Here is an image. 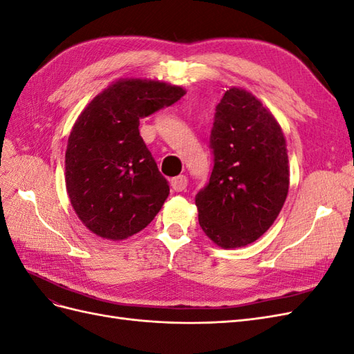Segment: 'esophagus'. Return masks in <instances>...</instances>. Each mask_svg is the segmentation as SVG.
I'll return each mask as SVG.
<instances>
[{
  "mask_svg": "<svg viewBox=\"0 0 354 354\" xmlns=\"http://www.w3.org/2000/svg\"><path fill=\"white\" fill-rule=\"evenodd\" d=\"M171 187L176 192H183L187 187V177L186 176H177L171 178Z\"/></svg>",
  "mask_w": 354,
  "mask_h": 354,
  "instance_id": "1",
  "label": "esophagus"
}]
</instances>
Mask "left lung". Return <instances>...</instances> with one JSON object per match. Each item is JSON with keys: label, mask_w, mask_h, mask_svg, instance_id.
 Here are the masks:
<instances>
[{"label": "left lung", "mask_w": 354, "mask_h": 354, "mask_svg": "<svg viewBox=\"0 0 354 354\" xmlns=\"http://www.w3.org/2000/svg\"><path fill=\"white\" fill-rule=\"evenodd\" d=\"M209 147L212 173L195 198L199 226L221 248H239L269 230L283 207L285 137L255 95L233 87L216 106Z\"/></svg>", "instance_id": "1"}]
</instances>
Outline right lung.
I'll list each match as a JSON object with an SVG mask.
<instances>
[{
    "label": "right lung",
    "instance_id": "add662e5",
    "mask_svg": "<svg viewBox=\"0 0 354 354\" xmlns=\"http://www.w3.org/2000/svg\"><path fill=\"white\" fill-rule=\"evenodd\" d=\"M186 91L159 81L120 80L88 103L66 149V190L80 220L104 239L143 230L169 194L138 131L140 120Z\"/></svg>",
    "mask_w": 354,
    "mask_h": 354
}]
</instances>
